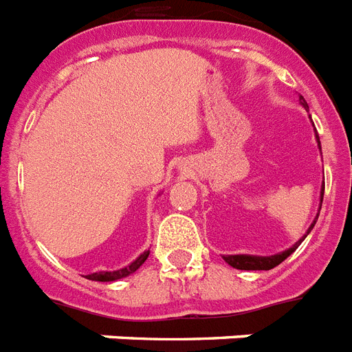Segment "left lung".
<instances>
[{
    "instance_id": "left-lung-1",
    "label": "left lung",
    "mask_w": 352,
    "mask_h": 352,
    "mask_svg": "<svg viewBox=\"0 0 352 352\" xmlns=\"http://www.w3.org/2000/svg\"><path fill=\"white\" fill-rule=\"evenodd\" d=\"M298 100H300V104L307 109V102L304 100V97L302 95H298ZM315 136H316V144H318V149H320V138H318V135H316L315 131ZM322 201H324V185H322V190H320V205H318V214H320V208H322ZM318 214L315 216V219H313V223L309 225V228H307V232L304 234V237H302L300 241H297L295 245L292 246V248L284 250V252H278V254L275 255H248V254H239V255H223V259H225V263H228L232 266V268L235 270H272L275 268V266H278V264L283 263V261H286L289 255L295 252V250L300 246V243L307 237V234L313 230V226H315L316 219H318Z\"/></svg>"
}]
</instances>
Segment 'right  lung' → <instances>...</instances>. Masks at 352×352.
<instances>
[{
    "label": "right lung",
    "instance_id": "right-lung-1",
    "mask_svg": "<svg viewBox=\"0 0 352 352\" xmlns=\"http://www.w3.org/2000/svg\"><path fill=\"white\" fill-rule=\"evenodd\" d=\"M147 257H149V250H145L144 254L138 255L133 263L124 266V268L113 270V272H97V274L86 275V278H89V280H97V283H113V280H118V278H124L127 277V275L135 274L136 270L140 268L142 264L145 263Z\"/></svg>",
    "mask_w": 352,
    "mask_h": 352
}]
</instances>
